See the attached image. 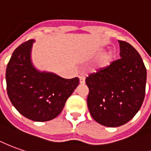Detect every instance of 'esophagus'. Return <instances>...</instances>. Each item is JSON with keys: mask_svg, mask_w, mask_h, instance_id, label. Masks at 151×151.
<instances>
[{"mask_svg": "<svg viewBox=\"0 0 151 151\" xmlns=\"http://www.w3.org/2000/svg\"><path fill=\"white\" fill-rule=\"evenodd\" d=\"M79 82L81 84L85 83V77L84 76H80L79 77Z\"/></svg>", "mask_w": 151, "mask_h": 151, "instance_id": "1", "label": "esophagus"}]
</instances>
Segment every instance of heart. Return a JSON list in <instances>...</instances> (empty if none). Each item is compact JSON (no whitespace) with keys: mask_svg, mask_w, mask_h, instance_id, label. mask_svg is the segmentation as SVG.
<instances>
[{"mask_svg":"<svg viewBox=\"0 0 151 151\" xmlns=\"http://www.w3.org/2000/svg\"><path fill=\"white\" fill-rule=\"evenodd\" d=\"M103 52V49L100 48L97 50V52L95 53V55H100L101 53ZM115 58V54L113 51H108L105 54H103L101 57L99 58V59L97 60V65L98 68H104L107 67L108 65H110L111 63L113 61V59Z\"/></svg>","mask_w":151,"mask_h":151,"instance_id":"heart-1","label":"heart"}]
</instances>
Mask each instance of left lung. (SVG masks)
<instances>
[{
  "label": "left lung",
  "instance_id": "obj_1",
  "mask_svg": "<svg viewBox=\"0 0 151 151\" xmlns=\"http://www.w3.org/2000/svg\"><path fill=\"white\" fill-rule=\"evenodd\" d=\"M120 57L86 78L90 114L102 126L121 127L140 110L145 94L146 68L136 50L118 40Z\"/></svg>",
  "mask_w": 151,
  "mask_h": 151
}]
</instances>
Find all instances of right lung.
Here are the masks:
<instances>
[{"label":"right lung","mask_w":151,"mask_h":151,"mask_svg":"<svg viewBox=\"0 0 151 151\" xmlns=\"http://www.w3.org/2000/svg\"><path fill=\"white\" fill-rule=\"evenodd\" d=\"M35 41H26L13 52L6 72L7 94L24 117L48 122L60 114L79 79H66L54 73L38 70L31 61Z\"/></svg>","instance_id":"right-lung-1"}]
</instances>
